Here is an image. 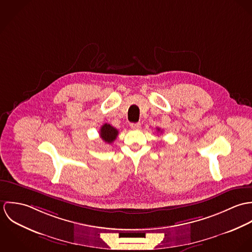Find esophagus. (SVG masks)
Instances as JSON below:
<instances>
[{"instance_id": "esophagus-1", "label": "esophagus", "mask_w": 252, "mask_h": 252, "mask_svg": "<svg viewBox=\"0 0 252 252\" xmlns=\"http://www.w3.org/2000/svg\"><path fill=\"white\" fill-rule=\"evenodd\" d=\"M130 127L133 129V130H139L141 128V124L140 123H131L130 124Z\"/></svg>"}]
</instances>
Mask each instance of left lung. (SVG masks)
<instances>
[{
    "label": "left lung",
    "instance_id": "1",
    "mask_svg": "<svg viewBox=\"0 0 252 252\" xmlns=\"http://www.w3.org/2000/svg\"><path fill=\"white\" fill-rule=\"evenodd\" d=\"M157 130H158V131H160V129H159V128H157Z\"/></svg>",
    "mask_w": 252,
    "mask_h": 252
}]
</instances>
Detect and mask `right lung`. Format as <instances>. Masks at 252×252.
Listing matches in <instances>:
<instances>
[{
	"label": "right lung",
	"mask_w": 252,
	"mask_h": 252,
	"mask_svg": "<svg viewBox=\"0 0 252 252\" xmlns=\"http://www.w3.org/2000/svg\"><path fill=\"white\" fill-rule=\"evenodd\" d=\"M117 135H118V130L108 123L104 124L100 129V137L107 144L113 143Z\"/></svg>",
	"instance_id": "right-lung-1"
}]
</instances>
